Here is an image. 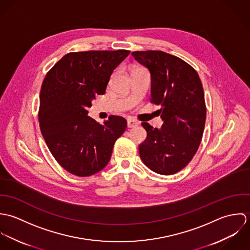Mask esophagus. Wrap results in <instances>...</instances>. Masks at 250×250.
Segmentation results:
<instances>
[{
  "label": "esophagus",
  "instance_id": "obj_1",
  "mask_svg": "<svg viewBox=\"0 0 250 250\" xmlns=\"http://www.w3.org/2000/svg\"><path fill=\"white\" fill-rule=\"evenodd\" d=\"M139 124H140V122L137 121V120L134 119V118H129V119L127 120V125H128L129 128L137 127V126H139Z\"/></svg>",
  "mask_w": 250,
  "mask_h": 250
}]
</instances>
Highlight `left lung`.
<instances>
[{"label":"left lung","instance_id":"left-lung-1","mask_svg":"<svg viewBox=\"0 0 250 250\" xmlns=\"http://www.w3.org/2000/svg\"><path fill=\"white\" fill-rule=\"evenodd\" d=\"M132 56L151 76V102L160 105V129L143 122L147 137L140 144L143 164L162 175L183 169L193 158L204 132L206 106L200 78L189 64L162 51Z\"/></svg>","mask_w":250,"mask_h":250}]
</instances>
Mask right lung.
<instances>
[{
	"label": "right lung",
	"mask_w": 250,
	"mask_h": 250,
	"mask_svg": "<svg viewBox=\"0 0 250 250\" xmlns=\"http://www.w3.org/2000/svg\"><path fill=\"white\" fill-rule=\"evenodd\" d=\"M130 51L69 53L47 73L40 90L41 134L57 162L76 176L102 170L127 121L111 115L104 124L88 116L95 96L103 95L113 70Z\"/></svg>",
	"instance_id": "right-lung-1"
}]
</instances>
